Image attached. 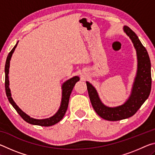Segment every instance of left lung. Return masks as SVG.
<instances>
[{
  "label": "left lung",
  "instance_id": "8db88e82",
  "mask_svg": "<svg viewBox=\"0 0 155 155\" xmlns=\"http://www.w3.org/2000/svg\"><path fill=\"white\" fill-rule=\"evenodd\" d=\"M123 30L132 41L137 59V72L128 99L121 105L113 107L107 106L101 101L96 88L86 81L94 109L100 117L109 121H117L133 116L148 99L151 90V64L148 52L137 35L129 27L124 26Z\"/></svg>",
  "mask_w": 155,
  "mask_h": 155
}]
</instances>
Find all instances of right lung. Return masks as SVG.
<instances>
[{"mask_svg":"<svg viewBox=\"0 0 155 155\" xmlns=\"http://www.w3.org/2000/svg\"><path fill=\"white\" fill-rule=\"evenodd\" d=\"M18 41H17L16 44L13 48V49L9 52L7 58L6 60V63H5V91H6V95L7 96L9 103H11L12 105L14 107V108L16 110V111L18 113L22 119L25 120L26 122L29 123L33 125H39L41 126V127H51L54 124L58 123L60 120H61L65 115V112H66L68 107V103H69V99L70 96L71 94L72 91L74 88V86L75 85L76 83L80 80L79 77L78 76H74L70 79L65 81V82L62 84L61 85V90H62V94H61V104L60 107L55 114L52 115V116L48 117V118L45 119H35L33 117H31L29 115H27L26 113L22 111V109L18 107L16 103H15L14 100H13L12 97L11 90L9 88V66H10V61H11L13 53L14 52V51L16 46L18 45Z\"/></svg>","mask_w":155,"mask_h":155,"instance_id":"add662e5","label":"right lung"}]
</instances>
